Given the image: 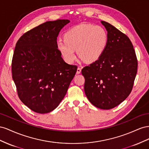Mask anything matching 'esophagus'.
<instances>
[{
  "mask_svg": "<svg viewBox=\"0 0 149 149\" xmlns=\"http://www.w3.org/2000/svg\"><path fill=\"white\" fill-rule=\"evenodd\" d=\"M80 72H81V69H80V68H79V67H78L77 69V74H80Z\"/></svg>",
  "mask_w": 149,
  "mask_h": 149,
  "instance_id": "1",
  "label": "esophagus"
}]
</instances>
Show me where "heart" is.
Masks as SVG:
<instances>
[{"instance_id":"heart-1","label":"heart","mask_w":149,"mask_h":149,"mask_svg":"<svg viewBox=\"0 0 149 149\" xmlns=\"http://www.w3.org/2000/svg\"><path fill=\"white\" fill-rule=\"evenodd\" d=\"M108 41V33L104 27L82 24L68 31L64 39H57L56 45L63 59L68 63L75 61L76 49L82 58L92 62L98 60L104 54Z\"/></svg>"}]
</instances>
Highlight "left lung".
I'll use <instances>...</instances> for the list:
<instances>
[{"label":"left lung","mask_w":149,"mask_h":149,"mask_svg":"<svg viewBox=\"0 0 149 149\" xmlns=\"http://www.w3.org/2000/svg\"><path fill=\"white\" fill-rule=\"evenodd\" d=\"M101 23L107 31V46L98 60L83 68L82 74L88 100L97 108L109 110L129 95L138 63L129 38L109 23Z\"/></svg>","instance_id":"obj_1"}]
</instances>
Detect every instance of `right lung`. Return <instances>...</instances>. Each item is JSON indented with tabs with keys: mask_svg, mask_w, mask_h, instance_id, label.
Here are the masks:
<instances>
[{
	"mask_svg": "<svg viewBox=\"0 0 149 149\" xmlns=\"http://www.w3.org/2000/svg\"><path fill=\"white\" fill-rule=\"evenodd\" d=\"M69 20L47 21L25 33L15 45L12 79L20 100L33 112L52 111L65 97L77 67L67 63L57 38Z\"/></svg>",
	"mask_w": 149,
	"mask_h": 149,
	"instance_id": "right-lung-1",
	"label": "right lung"
}]
</instances>
